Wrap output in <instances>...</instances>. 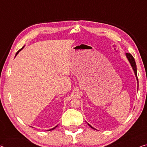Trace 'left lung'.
<instances>
[{"instance_id":"left-lung-1","label":"left lung","mask_w":147,"mask_h":147,"mask_svg":"<svg viewBox=\"0 0 147 147\" xmlns=\"http://www.w3.org/2000/svg\"><path fill=\"white\" fill-rule=\"evenodd\" d=\"M126 56H127V57L130 63H131V67H132V68H133V71H134V72H135V76H136L137 79L138 87H139V81H138L137 74V66H136V63H135V59H134V57H133L132 55H131V53H126ZM88 125H89V124H88ZM89 126H90L92 128H93L92 127L91 125H89ZM93 129H94V128H93Z\"/></svg>"}]
</instances>
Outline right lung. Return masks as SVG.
<instances>
[{"label":"right lung","instance_id":"add662e5","mask_svg":"<svg viewBox=\"0 0 147 147\" xmlns=\"http://www.w3.org/2000/svg\"><path fill=\"white\" fill-rule=\"evenodd\" d=\"M23 48H24V47H23L22 48H21V49H20V50H19V51H18V52H17V53H16V56L17 55V54H18V53H19V51H21V50L23 49ZM55 127H57V126H56V127H54V128H53V129H49V131H51V130H53V129H55Z\"/></svg>","mask_w":147,"mask_h":147}]
</instances>
